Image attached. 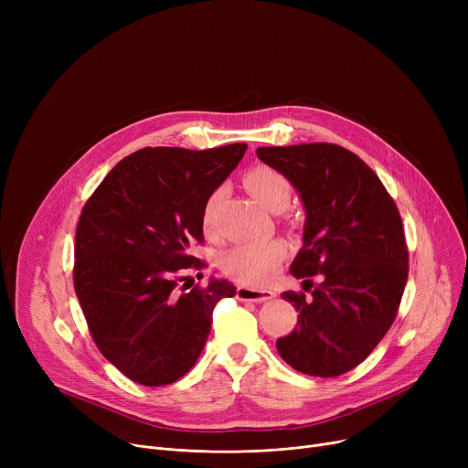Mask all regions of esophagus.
Returning a JSON list of instances; mask_svg holds the SVG:
<instances>
[{
  "label": "esophagus",
  "instance_id": "obj_1",
  "mask_svg": "<svg viewBox=\"0 0 468 468\" xmlns=\"http://www.w3.org/2000/svg\"><path fill=\"white\" fill-rule=\"evenodd\" d=\"M235 296H237V300H240V302H256V303H260V302L271 300V298H273V292H269V290H258V288H249V286H239L237 292H235Z\"/></svg>",
  "mask_w": 468,
  "mask_h": 468
}]
</instances>
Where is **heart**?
Returning a JSON list of instances; mask_svg holds the SVG:
<instances>
[{
    "label": "heart",
    "instance_id": "1",
    "mask_svg": "<svg viewBox=\"0 0 468 468\" xmlns=\"http://www.w3.org/2000/svg\"><path fill=\"white\" fill-rule=\"evenodd\" d=\"M242 184L258 203L269 210H282L292 197V184L281 172L258 165L244 172ZM221 189H216L203 207L201 224L207 235H214L216 208ZM286 258V242L267 239L261 242H240L219 256V267L226 277L239 284H263L271 279Z\"/></svg>",
    "mask_w": 468,
    "mask_h": 468
}]
</instances>
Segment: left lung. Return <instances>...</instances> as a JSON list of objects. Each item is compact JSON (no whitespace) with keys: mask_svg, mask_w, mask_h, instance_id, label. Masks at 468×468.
<instances>
[{"mask_svg":"<svg viewBox=\"0 0 468 468\" xmlns=\"http://www.w3.org/2000/svg\"><path fill=\"white\" fill-rule=\"evenodd\" d=\"M256 155L296 186L307 212L303 247L290 265L303 290L282 293L300 311L298 324L277 339V351L302 374L341 376L366 360L399 314L410 269L400 212L376 172L337 144L258 147Z\"/></svg>","mask_w":468,"mask_h":468,"instance_id":"1","label":"left lung"}]
</instances>
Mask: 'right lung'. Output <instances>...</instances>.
Masks as SVG:
<instances>
[{
	"label": "right lung",
	"mask_w": 468,
	"mask_h": 468,
	"mask_svg": "<svg viewBox=\"0 0 468 468\" xmlns=\"http://www.w3.org/2000/svg\"><path fill=\"white\" fill-rule=\"evenodd\" d=\"M247 147H144L108 172L81 210L73 261L81 311L98 351L140 385L186 376L216 303L235 296L226 281L191 286L186 273L207 269L191 254L205 242L203 207Z\"/></svg>",
	"instance_id": "right-lung-1"
}]
</instances>
